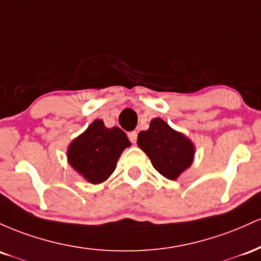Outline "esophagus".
Here are the masks:
<instances>
[{"instance_id":"esophagus-1","label":"esophagus","mask_w":261,"mask_h":261,"mask_svg":"<svg viewBox=\"0 0 261 261\" xmlns=\"http://www.w3.org/2000/svg\"><path fill=\"white\" fill-rule=\"evenodd\" d=\"M128 138H129V140L132 143H137V139H138V133H137L136 130H133V132H129V133H128Z\"/></svg>"}]
</instances>
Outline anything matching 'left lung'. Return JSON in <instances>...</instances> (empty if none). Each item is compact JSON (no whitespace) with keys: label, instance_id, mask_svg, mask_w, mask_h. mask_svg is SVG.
<instances>
[{"label":"left lung","instance_id":"left-lung-1","mask_svg":"<svg viewBox=\"0 0 261 261\" xmlns=\"http://www.w3.org/2000/svg\"><path fill=\"white\" fill-rule=\"evenodd\" d=\"M137 143L148 155L154 169L169 180H177L195 159L192 140L172 129L162 118L151 119L149 129L139 132Z\"/></svg>","mask_w":261,"mask_h":261}]
</instances>
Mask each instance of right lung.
<instances>
[{"mask_svg": "<svg viewBox=\"0 0 261 261\" xmlns=\"http://www.w3.org/2000/svg\"><path fill=\"white\" fill-rule=\"evenodd\" d=\"M128 146L130 142L121 128H107L102 119H96L67 146V163L85 180L98 185L112 175Z\"/></svg>", "mask_w": 261, "mask_h": 261, "instance_id": "obj_1", "label": "right lung"}]
</instances>
